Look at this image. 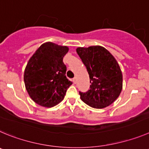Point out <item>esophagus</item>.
Masks as SVG:
<instances>
[{"mask_svg":"<svg viewBox=\"0 0 149 149\" xmlns=\"http://www.w3.org/2000/svg\"><path fill=\"white\" fill-rule=\"evenodd\" d=\"M72 81H73V82L74 83V84H76V78H73Z\"/></svg>","mask_w":149,"mask_h":149,"instance_id":"obj_1","label":"esophagus"}]
</instances>
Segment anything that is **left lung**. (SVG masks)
Masks as SVG:
<instances>
[{"label":"left lung","mask_w":149,"mask_h":149,"mask_svg":"<svg viewBox=\"0 0 149 149\" xmlns=\"http://www.w3.org/2000/svg\"><path fill=\"white\" fill-rule=\"evenodd\" d=\"M76 52L86 67L91 83L88 92H79L81 100L98 109L109 106L123 89V73L116 58L99 45L78 47Z\"/></svg>","instance_id":"8db88e82"}]
</instances>
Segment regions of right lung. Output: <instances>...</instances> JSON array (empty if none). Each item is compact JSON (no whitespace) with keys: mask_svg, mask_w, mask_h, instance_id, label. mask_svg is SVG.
<instances>
[{"mask_svg":"<svg viewBox=\"0 0 149 149\" xmlns=\"http://www.w3.org/2000/svg\"><path fill=\"white\" fill-rule=\"evenodd\" d=\"M67 46L45 42L36 49L25 68V88L32 100L41 106L51 108L61 102L72 82L67 79L63 57Z\"/></svg>","mask_w":149,"mask_h":149,"instance_id":"1","label":"right lung"}]
</instances>
